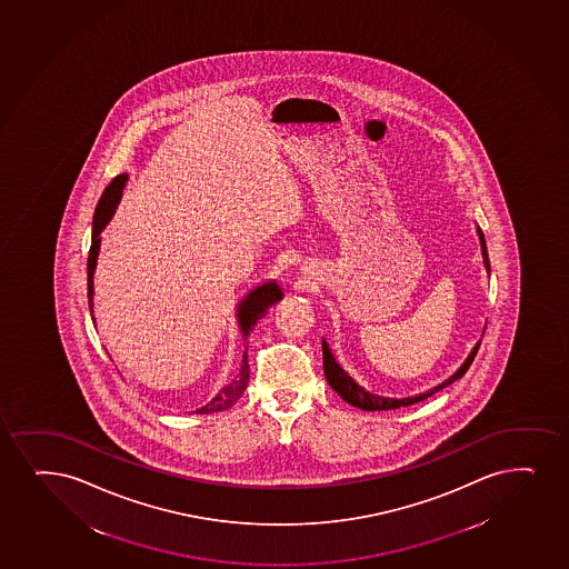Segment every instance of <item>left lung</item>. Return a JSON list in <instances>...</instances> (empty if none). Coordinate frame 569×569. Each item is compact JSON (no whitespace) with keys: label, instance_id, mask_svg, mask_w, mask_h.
Returning <instances> with one entry per match:
<instances>
[{"label":"left lung","instance_id":"obj_1","mask_svg":"<svg viewBox=\"0 0 569 569\" xmlns=\"http://www.w3.org/2000/svg\"><path fill=\"white\" fill-rule=\"evenodd\" d=\"M478 238H480L481 246V257H483V267L489 272V259H488V248H486V240H483V234H481L480 227H478ZM483 337V333H481ZM480 342L478 341L475 345V348L470 350V355L467 356V360L462 361L461 368L457 369L449 379L440 382L438 387L430 388L427 392H421V395L409 396V398H385V396L371 395L368 392L366 388H361L358 382L350 377V375L345 371V369L337 363L335 360L333 352H331V348H329L326 339H321V350H323V373H326V379H328L329 387L333 388L337 395L341 396L342 400L348 401L350 406H355V408L363 409V411H387V409H398L406 408V406H413L417 401L427 400L428 396L435 395L441 388L449 387L451 382L457 381V379H461L462 375L467 373L468 368H470V363L475 360L476 352H478V348H480Z\"/></svg>","mask_w":569,"mask_h":569}]
</instances>
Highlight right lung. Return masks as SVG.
<instances>
[{"label":"right lung","mask_w":569,"mask_h":569,"mask_svg":"<svg viewBox=\"0 0 569 569\" xmlns=\"http://www.w3.org/2000/svg\"><path fill=\"white\" fill-rule=\"evenodd\" d=\"M128 173L118 174L112 179V182L104 188L101 200L97 203L93 214V232H91V249H89L88 259V297H89V310H91V318H93V295H94V268H97V259H99V251H101V234L102 230L107 228L110 219L114 217L116 208L120 203L121 194H123V188L128 182ZM283 291L274 280L264 281L254 286L253 289H249V293L238 302L236 307V320H238V328L240 333L243 335V339H248L251 329L254 328V323L261 320L262 316H267L268 308L272 307L274 302L281 301ZM249 381V363H248V347L243 350L241 356L240 371L236 375L232 381L224 385V387L213 396V400H209L206 406H201L200 409H196L192 413H217V411H224V409L232 408L236 401L240 400V396L243 395V390L248 388Z\"/></svg>","instance_id":"obj_1"}]
</instances>
